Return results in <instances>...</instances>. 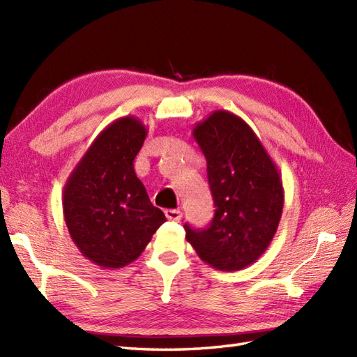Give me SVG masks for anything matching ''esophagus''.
Returning a JSON list of instances; mask_svg holds the SVG:
<instances>
[{
  "label": "esophagus",
  "mask_w": 357,
  "mask_h": 357,
  "mask_svg": "<svg viewBox=\"0 0 357 357\" xmlns=\"http://www.w3.org/2000/svg\"><path fill=\"white\" fill-rule=\"evenodd\" d=\"M165 218L169 219V221L179 222L181 219H183V211L174 210V208H169V210H165Z\"/></svg>",
  "instance_id": "obj_1"
}]
</instances>
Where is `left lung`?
Instances as JSON below:
<instances>
[{"instance_id": "1", "label": "left lung", "mask_w": 357, "mask_h": 357, "mask_svg": "<svg viewBox=\"0 0 357 357\" xmlns=\"http://www.w3.org/2000/svg\"><path fill=\"white\" fill-rule=\"evenodd\" d=\"M192 133L206 156L216 210L206 230L185 224V239L210 267L242 270L275 238L284 208L282 179L252 127L234 113L215 110Z\"/></svg>"}]
</instances>
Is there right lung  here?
<instances>
[{
	"label": "right lung",
	"mask_w": 357,
	"mask_h": 357,
	"mask_svg": "<svg viewBox=\"0 0 357 357\" xmlns=\"http://www.w3.org/2000/svg\"><path fill=\"white\" fill-rule=\"evenodd\" d=\"M147 132L135 116L113 121L64 185L63 213L70 238L82 256L102 268H121L138 259L165 222L133 169Z\"/></svg>",
	"instance_id": "right-lung-1"
}]
</instances>
